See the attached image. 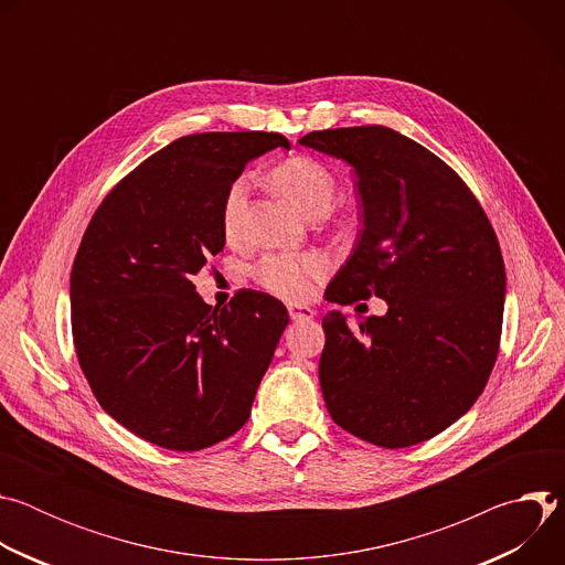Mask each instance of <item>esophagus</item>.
I'll list each match as a JSON object with an SVG mask.
<instances>
[{
  "label": "esophagus",
  "instance_id": "esophagus-1",
  "mask_svg": "<svg viewBox=\"0 0 565 565\" xmlns=\"http://www.w3.org/2000/svg\"><path fill=\"white\" fill-rule=\"evenodd\" d=\"M288 315H290L292 321H303V319H312V317H315V310L308 308V306L290 303V306H288Z\"/></svg>",
  "mask_w": 565,
  "mask_h": 565
}]
</instances>
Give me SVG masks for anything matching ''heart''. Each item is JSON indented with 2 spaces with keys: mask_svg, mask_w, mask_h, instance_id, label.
I'll use <instances>...</instances> for the list:
<instances>
[{
  "mask_svg": "<svg viewBox=\"0 0 565 565\" xmlns=\"http://www.w3.org/2000/svg\"><path fill=\"white\" fill-rule=\"evenodd\" d=\"M270 181L310 218L324 214L333 205L338 190L331 170L312 156H290L281 160L273 168ZM248 192V177H236L223 194L221 227L230 241H236L244 232ZM329 270L331 264L321 253H273L255 266L253 275L268 292L288 301H303L315 295Z\"/></svg>",
  "mask_w": 565,
  "mask_h": 565,
  "instance_id": "heart-1",
  "label": "heart"
}]
</instances>
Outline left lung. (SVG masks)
Segmentation results:
<instances>
[{"label":"left lung","mask_w":565,"mask_h":565,"mask_svg":"<svg viewBox=\"0 0 565 565\" xmlns=\"http://www.w3.org/2000/svg\"><path fill=\"white\" fill-rule=\"evenodd\" d=\"M303 147L355 170L364 227L327 299L382 297L386 315L351 329L340 310L321 327L319 384L331 418L386 449L456 423L494 369L505 264L492 223L443 160L382 125L310 131Z\"/></svg>","instance_id":"1"}]
</instances>
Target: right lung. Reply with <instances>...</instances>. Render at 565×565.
<instances>
[{"label":"right lung","mask_w":565,"mask_h":565,"mask_svg":"<svg viewBox=\"0 0 565 565\" xmlns=\"http://www.w3.org/2000/svg\"><path fill=\"white\" fill-rule=\"evenodd\" d=\"M290 142L266 131L183 136L100 203L71 268L75 355L125 429L199 451L246 425L288 310L259 290L207 306L192 284L225 246L221 203L253 158Z\"/></svg>","instance_id":"1"}]
</instances>
